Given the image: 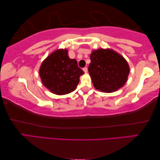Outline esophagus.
<instances>
[{"mask_svg":"<svg viewBox=\"0 0 160 160\" xmlns=\"http://www.w3.org/2000/svg\"><path fill=\"white\" fill-rule=\"evenodd\" d=\"M83 72H84V73H87V72H88V69H87V67H84V68H83Z\"/></svg>","mask_w":160,"mask_h":160,"instance_id":"34e87169","label":"esophagus"}]
</instances>
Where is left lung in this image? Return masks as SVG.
I'll list each match as a JSON object with an SVG mask.
<instances>
[{"label":"left lung","mask_w":160,"mask_h":160,"mask_svg":"<svg viewBox=\"0 0 160 160\" xmlns=\"http://www.w3.org/2000/svg\"><path fill=\"white\" fill-rule=\"evenodd\" d=\"M90 58L88 73L96 89L111 93L125 85L130 69L123 57L112 49H99Z\"/></svg>","instance_id":"1"}]
</instances>
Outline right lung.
I'll return each instance as SVG.
<instances>
[{
  "instance_id": "obj_1",
  "label": "right lung",
  "mask_w": 160,
  "mask_h": 160,
  "mask_svg": "<svg viewBox=\"0 0 160 160\" xmlns=\"http://www.w3.org/2000/svg\"><path fill=\"white\" fill-rule=\"evenodd\" d=\"M84 74L75 59H70L67 49H58L44 60L40 76L44 86L57 95L72 92L77 88L79 77Z\"/></svg>"
}]
</instances>
